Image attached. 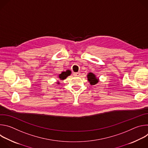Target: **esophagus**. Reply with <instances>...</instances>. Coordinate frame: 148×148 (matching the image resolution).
I'll list each match as a JSON object with an SVG mask.
<instances>
[{"label":"esophagus","instance_id":"1","mask_svg":"<svg viewBox=\"0 0 148 148\" xmlns=\"http://www.w3.org/2000/svg\"><path fill=\"white\" fill-rule=\"evenodd\" d=\"M79 72H77V73H73V74H74V76H78V75H79Z\"/></svg>","mask_w":148,"mask_h":148}]
</instances>
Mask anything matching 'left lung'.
I'll list each match as a JSON object with an SVG mask.
<instances>
[{"label":"left lung","instance_id":"left-lung-1","mask_svg":"<svg viewBox=\"0 0 148 148\" xmlns=\"http://www.w3.org/2000/svg\"><path fill=\"white\" fill-rule=\"evenodd\" d=\"M87 78L91 85H95L99 81V79L97 78L95 75L94 74L92 73H90L88 74Z\"/></svg>","mask_w":148,"mask_h":148}]
</instances>
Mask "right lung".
<instances>
[{"label": "right lung", "mask_w": 148, "mask_h": 148, "mask_svg": "<svg viewBox=\"0 0 148 148\" xmlns=\"http://www.w3.org/2000/svg\"><path fill=\"white\" fill-rule=\"evenodd\" d=\"M71 74V71L70 70H67L66 71H64L62 72L59 75H58V78L61 79V80H64V79H66L68 76L70 75ZM60 84L59 82H58V84Z\"/></svg>", "instance_id": "obj_1"}]
</instances>
